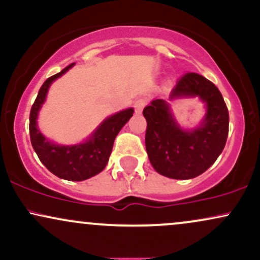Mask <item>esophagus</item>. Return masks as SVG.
Wrapping results in <instances>:
<instances>
[{
    "label": "esophagus",
    "instance_id": "1",
    "mask_svg": "<svg viewBox=\"0 0 260 260\" xmlns=\"http://www.w3.org/2000/svg\"><path fill=\"white\" fill-rule=\"evenodd\" d=\"M148 101L145 98H138V99L134 101V109H136V112H142V110L144 109Z\"/></svg>",
    "mask_w": 260,
    "mask_h": 260
}]
</instances>
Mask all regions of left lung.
<instances>
[{
  "instance_id": "1",
  "label": "left lung",
  "mask_w": 260,
  "mask_h": 260,
  "mask_svg": "<svg viewBox=\"0 0 260 260\" xmlns=\"http://www.w3.org/2000/svg\"><path fill=\"white\" fill-rule=\"evenodd\" d=\"M199 96L207 103L202 126L183 131L177 126L165 100L156 99L143 110L147 120L145 148L155 171L175 180H189L215 162L229 134V110L214 83L188 72L178 79L172 98Z\"/></svg>"
}]
</instances>
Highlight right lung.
I'll return each mask as SVG.
<instances>
[{"mask_svg":"<svg viewBox=\"0 0 260 260\" xmlns=\"http://www.w3.org/2000/svg\"><path fill=\"white\" fill-rule=\"evenodd\" d=\"M72 66L73 63L67 66L59 73L47 78L41 85L30 110L29 133L35 153L50 172L63 180L84 181L105 169L116 136L133 116V109H127L106 118L95 131L90 139L83 144L61 147L50 143L38 129V112L45 101L50 84L56 78L67 72Z\"/></svg>","mask_w":260,"mask_h":260,"instance_id":"1","label":"right lung"}]
</instances>
